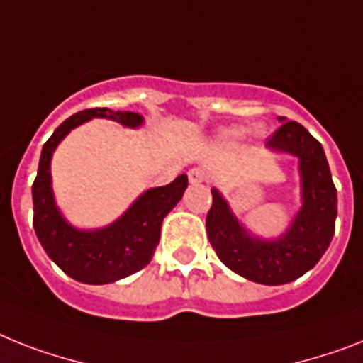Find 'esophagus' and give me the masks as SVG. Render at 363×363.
<instances>
[{
  "label": "esophagus",
  "mask_w": 363,
  "mask_h": 363,
  "mask_svg": "<svg viewBox=\"0 0 363 363\" xmlns=\"http://www.w3.org/2000/svg\"><path fill=\"white\" fill-rule=\"evenodd\" d=\"M188 179H190L191 184H201V182L208 181V175L205 169H201V167H194V169L188 172Z\"/></svg>",
  "instance_id": "34e87169"
}]
</instances>
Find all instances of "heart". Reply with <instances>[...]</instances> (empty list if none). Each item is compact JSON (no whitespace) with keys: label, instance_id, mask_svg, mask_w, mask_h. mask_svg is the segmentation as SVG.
<instances>
[{"label":"heart","instance_id":"b5f03b06","mask_svg":"<svg viewBox=\"0 0 363 363\" xmlns=\"http://www.w3.org/2000/svg\"><path fill=\"white\" fill-rule=\"evenodd\" d=\"M240 135H242V132H240V130L225 132V138H228V140H237V138H240Z\"/></svg>","mask_w":363,"mask_h":363}]
</instances>
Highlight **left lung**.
<instances>
[{
    "label": "left lung",
    "instance_id": "1",
    "mask_svg": "<svg viewBox=\"0 0 363 363\" xmlns=\"http://www.w3.org/2000/svg\"><path fill=\"white\" fill-rule=\"evenodd\" d=\"M284 125L267 141L268 149L298 158L302 208L279 238L263 240L250 235L212 188L207 235L223 264L238 276L263 285H284L298 279L319 263L335 231L337 191L323 145L296 121L279 117Z\"/></svg>",
    "mask_w": 363,
    "mask_h": 363
}]
</instances>
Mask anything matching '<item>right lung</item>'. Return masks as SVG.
Listing matches in <instances>:
<instances>
[{
	"label": "right lung",
	"mask_w": 363,
	"mask_h": 363,
	"mask_svg": "<svg viewBox=\"0 0 363 363\" xmlns=\"http://www.w3.org/2000/svg\"><path fill=\"white\" fill-rule=\"evenodd\" d=\"M93 117L117 121L135 128L143 123L140 113L91 108L61 123L44 143L33 182V228L48 257L76 281L89 285L113 284L151 263L160 240V228L167 212L181 201L188 186L182 173L173 182L143 191L132 207L113 223L102 229L84 231L72 228L55 205L50 162L55 147L72 128Z\"/></svg>",
	"instance_id": "add662e5"
}]
</instances>
